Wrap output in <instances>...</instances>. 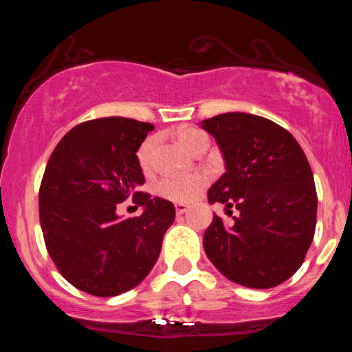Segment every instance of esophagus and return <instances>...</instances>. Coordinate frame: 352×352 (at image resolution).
I'll return each instance as SVG.
<instances>
[{"instance_id":"obj_1","label":"esophagus","mask_w":352,"mask_h":352,"mask_svg":"<svg viewBox=\"0 0 352 352\" xmlns=\"http://www.w3.org/2000/svg\"><path fill=\"white\" fill-rule=\"evenodd\" d=\"M187 210H188V205H185V204H177L175 205L177 215H184V213L187 212Z\"/></svg>"}]
</instances>
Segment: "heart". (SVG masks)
I'll use <instances>...</instances> for the list:
<instances>
[{
    "instance_id": "obj_1",
    "label": "heart",
    "mask_w": 352,
    "mask_h": 352,
    "mask_svg": "<svg viewBox=\"0 0 352 352\" xmlns=\"http://www.w3.org/2000/svg\"><path fill=\"white\" fill-rule=\"evenodd\" d=\"M177 139L180 145L188 152H195L201 145H208V137L195 127H182L177 132ZM152 160V140L147 139L140 144L137 151V162L144 170H148ZM207 184V177L204 173H190L180 177H165L157 184L159 195L173 201H190Z\"/></svg>"
}]
</instances>
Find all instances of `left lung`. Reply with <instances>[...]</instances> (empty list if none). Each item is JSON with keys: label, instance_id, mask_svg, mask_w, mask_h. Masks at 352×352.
<instances>
[{"label": "left lung", "instance_id": "8db88e82", "mask_svg": "<svg viewBox=\"0 0 352 352\" xmlns=\"http://www.w3.org/2000/svg\"><path fill=\"white\" fill-rule=\"evenodd\" d=\"M200 127L215 139L225 173L208 190L210 204L239 213L230 223L213 215L204 236L208 260L230 281L266 289L305 261L316 228L313 172L296 139L265 117L227 112Z\"/></svg>", "mask_w": 352, "mask_h": 352}]
</instances>
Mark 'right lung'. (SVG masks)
Wrapping results in <instances>:
<instances>
[{"instance_id": "obj_1", "label": "right lung", "mask_w": 352, "mask_h": 352, "mask_svg": "<svg viewBox=\"0 0 352 352\" xmlns=\"http://www.w3.org/2000/svg\"><path fill=\"white\" fill-rule=\"evenodd\" d=\"M151 131L152 124L127 117L87 120L51 153L39 188L44 243L80 292L109 298L135 288L175 220L172 201L137 192L145 182L137 151ZM129 196L144 208L140 217L116 215V204Z\"/></svg>"}]
</instances>
